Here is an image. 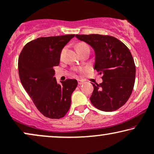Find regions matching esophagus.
<instances>
[{
	"mask_svg": "<svg viewBox=\"0 0 154 154\" xmlns=\"http://www.w3.org/2000/svg\"><path fill=\"white\" fill-rule=\"evenodd\" d=\"M78 84L79 85H82V84H84V81L83 80H81V79H78Z\"/></svg>",
	"mask_w": 154,
	"mask_h": 154,
	"instance_id": "esophagus-1",
	"label": "esophagus"
}]
</instances>
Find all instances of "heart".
Wrapping results in <instances>:
<instances>
[{
    "mask_svg": "<svg viewBox=\"0 0 154 154\" xmlns=\"http://www.w3.org/2000/svg\"><path fill=\"white\" fill-rule=\"evenodd\" d=\"M85 48L89 49V45L87 43H85V42H79V43L77 44V46H76V49H77V50H79L85 49Z\"/></svg>",
    "mask_w": 154,
    "mask_h": 154,
    "instance_id": "heart-1",
    "label": "heart"
}]
</instances>
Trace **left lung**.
<instances>
[{
	"label": "left lung",
	"mask_w": 154,
	"mask_h": 154,
	"mask_svg": "<svg viewBox=\"0 0 154 154\" xmlns=\"http://www.w3.org/2000/svg\"><path fill=\"white\" fill-rule=\"evenodd\" d=\"M76 38L92 47L96 56L94 68L102 74V83H91V104L104 112L117 110L129 99L135 82L136 66L131 52L113 36L76 35Z\"/></svg>",
	"instance_id": "left-lung-1"
}]
</instances>
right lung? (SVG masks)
I'll return each instance as SVG.
<instances>
[{"label": "right lung", "instance_id": "right-lung-1", "mask_svg": "<svg viewBox=\"0 0 154 154\" xmlns=\"http://www.w3.org/2000/svg\"><path fill=\"white\" fill-rule=\"evenodd\" d=\"M75 35L42 37L27 43L18 58L22 85L39 112L50 119L65 116L71 105L76 79L57 84L54 67L59 65L62 50Z\"/></svg>", "mask_w": 154, "mask_h": 154}]
</instances>
